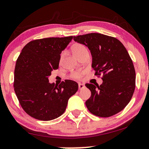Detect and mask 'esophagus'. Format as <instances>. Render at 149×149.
Segmentation results:
<instances>
[{
    "label": "esophagus",
    "instance_id": "34e87169",
    "mask_svg": "<svg viewBox=\"0 0 149 149\" xmlns=\"http://www.w3.org/2000/svg\"><path fill=\"white\" fill-rule=\"evenodd\" d=\"M84 88H85L84 84H82V83H79V84H78V89H79V90H82V89H83Z\"/></svg>",
    "mask_w": 149,
    "mask_h": 149
}]
</instances>
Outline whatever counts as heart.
<instances>
[{
	"mask_svg": "<svg viewBox=\"0 0 149 149\" xmlns=\"http://www.w3.org/2000/svg\"><path fill=\"white\" fill-rule=\"evenodd\" d=\"M71 49H72V52L75 56H76L77 57H79L80 55H81L83 53L88 52V47H86L85 45L81 43H76L74 44L71 47ZM64 52H62L60 55V62L63 61V59H64ZM83 76V73L80 72V71H76V72H73L72 74L71 75V77L73 79H80Z\"/></svg>",
	"mask_w": 149,
	"mask_h": 149,
	"instance_id": "obj_1",
	"label": "heart"
}]
</instances>
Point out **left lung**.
<instances>
[{"label":"left lung","mask_w":149,"mask_h":149,"mask_svg":"<svg viewBox=\"0 0 149 149\" xmlns=\"http://www.w3.org/2000/svg\"><path fill=\"white\" fill-rule=\"evenodd\" d=\"M73 40L88 47L95 75L103 80L100 86L85 84L91 91L85 102L89 111L107 118L123 110L136 86L134 65L125 46L116 38L97 33L73 36Z\"/></svg>","instance_id":"obj_1"}]
</instances>
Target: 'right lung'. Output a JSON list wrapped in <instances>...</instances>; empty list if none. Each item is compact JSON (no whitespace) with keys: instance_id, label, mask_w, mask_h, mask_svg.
<instances>
[{"instance_id":"right-lung-1","label":"right lung","mask_w":149,"mask_h":149,"mask_svg":"<svg viewBox=\"0 0 149 149\" xmlns=\"http://www.w3.org/2000/svg\"><path fill=\"white\" fill-rule=\"evenodd\" d=\"M73 36L45 38L30 41L22 49L15 69L14 89L24 111L34 118L51 120L62 115L69 99L78 90L71 80L59 86L49 83L48 76L59 68L61 51Z\"/></svg>"}]
</instances>
